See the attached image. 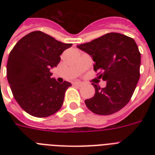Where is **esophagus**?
<instances>
[{"mask_svg":"<svg viewBox=\"0 0 155 155\" xmlns=\"http://www.w3.org/2000/svg\"><path fill=\"white\" fill-rule=\"evenodd\" d=\"M73 84L75 85V86H78V87H81L83 85V84L81 82H79V81H76V82L73 83Z\"/></svg>","mask_w":155,"mask_h":155,"instance_id":"obj_1","label":"esophagus"}]
</instances>
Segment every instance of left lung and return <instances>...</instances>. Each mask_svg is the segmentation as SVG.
Wrapping results in <instances>:
<instances>
[{
	"mask_svg": "<svg viewBox=\"0 0 155 155\" xmlns=\"http://www.w3.org/2000/svg\"><path fill=\"white\" fill-rule=\"evenodd\" d=\"M77 47L92 56L98 79L106 81L104 88L92 84L96 92L85 101L87 108L98 115H111L124 108L140 78L141 54L134 40L119 33H108Z\"/></svg>",
	"mask_w": 155,
	"mask_h": 155,
	"instance_id": "obj_1",
	"label": "left lung"
}]
</instances>
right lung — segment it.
Returning <instances> with one entry per match:
<instances>
[{
  "label": "right lung",
  "instance_id": "add662e5",
  "mask_svg": "<svg viewBox=\"0 0 155 155\" xmlns=\"http://www.w3.org/2000/svg\"><path fill=\"white\" fill-rule=\"evenodd\" d=\"M71 43H63L42 32L34 31L13 47L7 62V79L11 91L23 110L36 117L58 112L71 83L59 84L50 70L57 67L60 55Z\"/></svg>",
  "mask_w": 155,
  "mask_h": 155
}]
</instances>
